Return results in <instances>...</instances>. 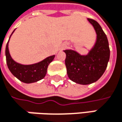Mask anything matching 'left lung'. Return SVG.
Instances as JSON below:
<instances>
[{"instance_id":"8db88e82","label":"left lung","mask_w":122,"mask_h":122,"mask_svg":"<svg viewBox=\"0 0 122 122\" xmlns=\"http://www.w3.org/2000/svg\"><path fill=\"white\" fill-rule=\"evenodd\" d=\"M97 33V41L89 54L81 56L75 51L65 50V63L68 78L73 82L88 85L96 82L105 73L110 60V51L107 36L95 20L87 18Z\"/></svg>"}]
</instances>
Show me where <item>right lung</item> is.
<instances>
[{
	"instance_id": "add662e5",
	"label": "right lung",
	"mask_w": 122,
	"mask_h": 122,
	"mask_svg": "<svg viewBox=\"0 0 122 122\" xmlns=\"http://www.w3.org/2000/svg\"><path fill=\"white\" fill-rule=\"evenodd\" d=\"M5 56L8 67L13 76L25 83H32L41 80L46 74L49 64L55 56H51L42 61L32 65H22L16 63L11 58L8 50V42L5 48Z\"/></svg>"
}]
</instances>
